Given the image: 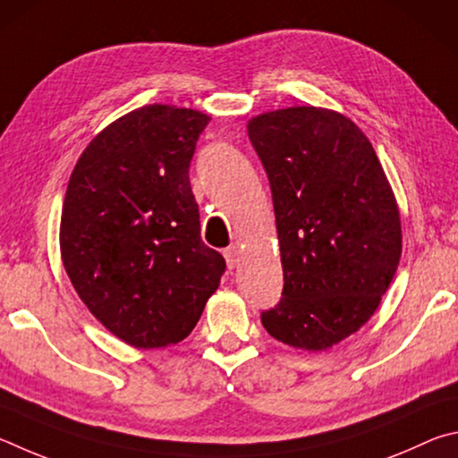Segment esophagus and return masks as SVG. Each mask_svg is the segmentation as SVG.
Instances as JSON below:
<instances>
[{
	"mask_svg": "<svg viewBox=\"0 0 458 458\" xmlns=\"http://www.w3.org/2000/svg\"><path fill=\"white\" fill-rule=\"evenodd\" d=\"M223 255H225V261H227V267L229 269H233L237 263H239V250L235 245H231V247H227V250L223 251Z\"/></svg>",
	"mask_w": 458,
	"mask_h": 458,
	"instance_id": "obj_1",
	"label": "esophagus"
}]
</instances>
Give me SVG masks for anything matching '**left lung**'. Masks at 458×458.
I'll return each instance as SVG.
<instances>
[{"label": "left lung", "instance_id": "8db88e82", "mask_svg": "<svg viewBox=\"0 0 458 458\" xmlns=\"http://www.w3.org/2000/svg\"><path fill=\"white\" fill-rule=\"evenodd\" d=\"M271 184L284 298L263 311L271 338L324 352L378 310L403 255L394 191L354 120L322 106L250 118Z\"/></svg>", "mask_w": 458, "mask_h": 458}]
</instances>
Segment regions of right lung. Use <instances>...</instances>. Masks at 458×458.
<instances>
[{"instance_id":"obj_1","label":"right lung","mask_w":458,"mask_h":458,"mask_svg":"<svg viewBox=\"0 0 458 458\" xmlns=\"http://www.w3.org/2000/svg\"><path fill=\"white\" fill-rule=\"evenodd\" d=\"M211 116L148 104L94 136L70 174L60 255L90 314L132 348L187 338L225 259L200 239L189 165Z\"/></svg>"}]
</instances>
